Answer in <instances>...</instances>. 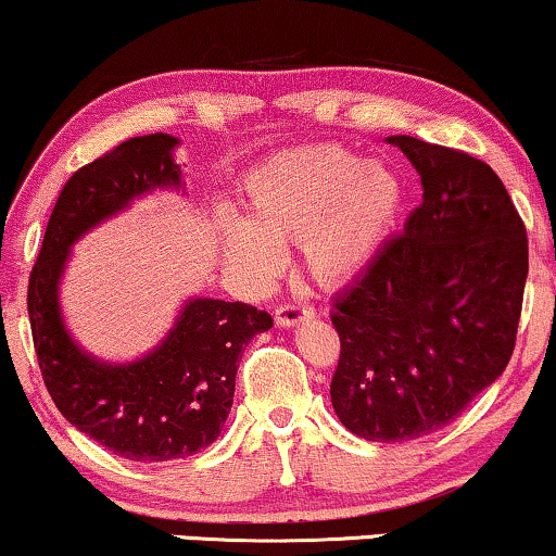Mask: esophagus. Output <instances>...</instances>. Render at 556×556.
<instances>
[{
	"instance_id": "1",
	"label": "esophagus",
	"mask_w": 556,
	"mask_h": 556,
	"mask_svg": "<svg viewBox=\"0 0 556 556\" xmlns=\"http://www.w3.org/2000/svg\"><path fill=\"white\" fill-rule=\"evenodd\" d=\"M311 316H313V311L308 308V305H301L293 301H283L276 305V324L278 326H295Z\"/></svg>"
}]
</instances>
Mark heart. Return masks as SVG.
<instances>
[{"mask_svg": "<svg viewBox=\"0 0 556 556\" xmlns=\"http://www.w3.org/2000/svg\"><path fill=\"white\" fill-rule=\"evenodd\" d=\"M248 211L225 213L220 238L228 261L253 280L278 276L280 243H301L303 265L320 286H343L364 273L396 228L406 190L386 163H366L338 142L280 152L245 185Z\"/></svg>", "mask_w": 556, "mask_h": 556, "instance_id": "obj_1", "label": "heart"}]
</instances>
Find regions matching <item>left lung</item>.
Instances as JSON below:
<instances>
[{"label": "left lung", "instance_id": "obj_1", "mask_svg": "<svg viewBox=\"0 0 556 556\" xmlns=\"http://www.w3.org/2000/svg\"><path fill=\"white\" fill-rule=\"evenodd\" d=\"M389 142L421 175L424 200L331 311L333 408L383 444L444 429L504 374L529 273L525 220L492 167L408 135Z\"/></svg>", "mask_w": 556, "mask_h": 556}]
</instances>
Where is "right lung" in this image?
<instances>
[{
	"label": "right lung",
	"mask_w": 556,
	"mask_h": 556,
	"mask_svg": "<svg viewBox=\"0 0 556 556\" xmlns=\"http://www.w3.org/2000/svg\"><path fill=\"white\" fill-rule=\"evenodd\" d=\"M178 140L165 132L119 142L64 182L29 273L27 311L39 371L67 421L130 462H173L220 437L236 393L238 358L273 326L251 303L195 298L150 356L100 364L64 331L58 283L70 245L157 185H180Z\"/></svg>",
	"instance_id": "add662e5"
}]
</instances>
